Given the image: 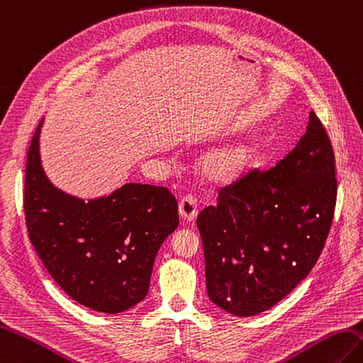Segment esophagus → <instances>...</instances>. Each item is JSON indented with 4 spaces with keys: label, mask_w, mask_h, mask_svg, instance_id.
<instances>
[{
    "label": "esophagus",
    "mask_w": 363,
    "mask_h": 363,
    "mask_svg": "<svg viewBox=\"0 0 363 363\" xmlns=\"http://www.w3.org/2000/svg\"><path fill=\"white\" fill-rule=\"evenodd\" d=\"M179 211L183 220L192 222L197 217L199 208H197V199L194 196H184L179 203Z\"/></svg>",
    "instance_id": "1"
}]
</instances>
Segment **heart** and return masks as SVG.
Wrapping results in <instances>:
<instances>
[{"label": "heart", "instance_id": "b5f03b06", "mask_svg": "<svg viewBox=\"0 0 363 363\" xmlns=\"http://www.w3.org/2000/svg\"><path fill=\"white\" fill-rule=\"evenodd\" d=\"M250 163V152L242 144H227V146L209 150L202 158V172L209 182L228 183L238 179Z\"/></svg>", "mask_w": 363, "mask_h": 363}]
</instances>
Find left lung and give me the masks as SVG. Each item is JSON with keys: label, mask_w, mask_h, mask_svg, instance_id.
<instances>
[{"label": "left lung", "mask_w": 363, "mask_h": 363, "mask_svg": "<svg viewBox=\"0 0 363 363\" xmlns=\"http://www.w3.org/2000/svg\"><path fill=\"white\" fill-rule=\"evenodd\" d=\"M337 200L335 157L311 111L306 133L278 163L223 186L197 216L211 301L238 317L270 309L317 264Z\"/></svg>", "instance_id": "left-lung-1"}]
</instances>
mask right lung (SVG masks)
I'll use <instances>...</instances> for the list:
<instances>
[{
  "label": "right lung",
  "instance_id": "right-lung-1",
  "mask_svg": "<svg viewBox=\"0 0 363 363\" xmlns=\"http://www.w3.org/2000/svg\"><path fill=\"white\" fill-rule=\"evenodd\" d=\"M42 124L32 136L24 175L30 242L72 300L98 312L130 309L149 292L158 248L179 225V203L167 188L141 183L90 202L54 188L40 161Z\"/></svg>",
  "mask_w": 363,
  "mask_h": 363
}]
</instances>
